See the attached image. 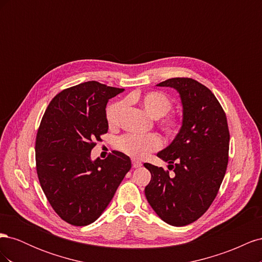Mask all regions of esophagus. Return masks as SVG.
<instances>
[{
  "mask_svg": "<svg viewBox=\"0 0 262 262\" xmlns=\"http://www.w3.org/2000/svg\"><path fill=\"white\" fill-rule=\"evenodd\" d=\"M131 162H132V167L133 168H139V167H141V166H142V163L137 161V160H134V158H133Z\"/></svg>",
  "mask_w": 262,
  "mask_h": 262,
  "instance_id": "34e87169",
  "label": "esophagus"
}]
</instances>
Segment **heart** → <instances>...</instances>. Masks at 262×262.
Returning a JSON list of instances; mask_svg holds the SVG:
<instances>
[{"label": "heart", "instance_id": "heart-1", "mask_svg": "<svg viewBox=\"0 0 262 262\" xmlns=\"http://www.w3.org/2000/svg\"><path fill=\"white\" fill-rule=\"evenodd\" d=\"M128 100H138L153 118H160L158 126L166 137H173L179 131L181 120L178 115H166L172 107L170 98L161 92H147L144 94L130 95ZM125 100H118L109 105L106 118L109 126H117L125 107ZM162 146L161 138L155 133L125 134L118 140V147L126 155L133 158H144Z\"/></svg>", "mask_w": 262, "mask_h": 262}]
</instances>
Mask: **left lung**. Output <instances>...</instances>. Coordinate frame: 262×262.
I'll return each instance as SVG.
<instances>
[{"label":"left lung","mask_w":262,"mask_h":262,"mask_svg":"<svg viewBox=\"0 0 262 262\" xmlns=\"http://www.w3.org/2000/svg\"><path fill=\"white\" fill-rule=\"evenodd\" d=\"M157 86L172 87L181 98L182 125L171 143L157 153L168 170L144 163L152 175L145 187L150 207L166 223L185 226L201 217L215 199L228 163L229 131L223 108L207 86L173 77Z\"/></svg>","instance_id":"obj_1"}]
</instances>
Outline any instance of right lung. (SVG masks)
Here are the masks:
<instances>
[{
    "mask_svg": "<svg viewBox=\"0 0 262 262\" xmlns=\"http://www.w3.org/2000/svg\"><path fill=\"white\" fill-rule=\"evenodd\" d=\"M123 89L90 81L69 87L50 101L36 137V169L55 213L69 224L96 221L112 201L130 157L113 150L91 160V150L107 133L106 105Z\"/></svg>",
    "mask_w": 262,
    "mask_h": 262,
    "instance_id": "add662e5",
    "label": "right lung"
}]
</instances>
